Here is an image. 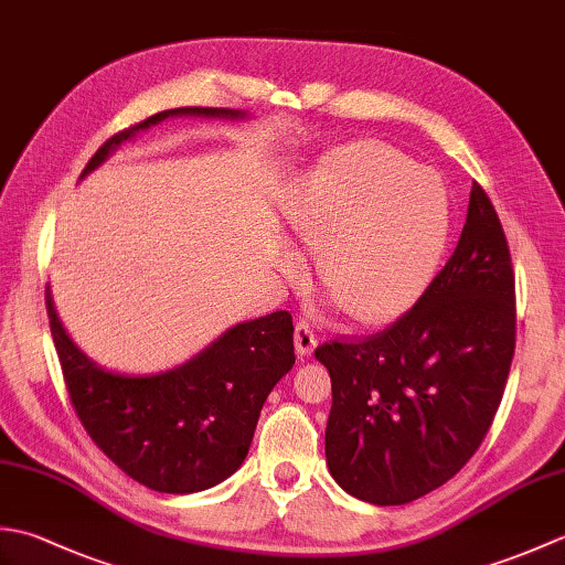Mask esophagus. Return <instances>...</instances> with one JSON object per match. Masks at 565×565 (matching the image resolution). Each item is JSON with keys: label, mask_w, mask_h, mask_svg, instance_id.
<instances>
[{"label": "esophagus", "mask_w": 565, "mask_h": 565, "mask_svg": "<svg viewBox=\"0 0 565 565\" xmlns=\"http://www.w3.org/2000/svg\"><path fill=\"white\" fill-rule=\"evenodd\" d=\"M294 344H296V352L301 356H310L313 350L318 347V338L313 334V328L308 326V322H298L296 332H294Z\"/></svg>", "instance_id": "1"}]
</instances>
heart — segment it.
<instances>
[{
	"label": "heart",
	"instance_id": "obj_1",
	"mask_svg": "<svg viewBox=\"0 0 565 565\" xmlns=\"http://www.w3.org/2000/svg\"><path fill=\"white\" fill-rule=\"evenodd\" d=\"M286 221L303 245L320 249V279L338 303L364 322H388L427 289L447 243L449 206L435 174L362 140L322 154L296 179ZM286 259L298 267L296 255Z\"/></svg>",
	"mask_w": 565,
	"mask_h": 565
}]
</instances>
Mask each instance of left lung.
Segmentation results:
<instances>
[{"label":"left lung","mask_w":565,"mask_h":565,"mask_svg":"<svg viewBox=\"0 0 565 565\" xmlns=\"http://www.w3.org/2000/svg\"><path fill=\"white\" fill-rule=\"evenodd\" d=\"M512 354L508 239L473 184L459 245L423 298L374 338L316 350L332 381L334 481L371 505H405L447 483L493 425Z\"/></svg>","instance_id":"1"}]
</instances>
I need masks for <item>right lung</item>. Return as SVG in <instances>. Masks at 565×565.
Segmentation results:
<instances>
[{
    "label": "right lung",
    "instance_id": "right-lung-1",
    "mask_svg": "<svg viewBox=\"0 0 565 565\" xmlns=\"http://www.w3.org/2000/svg\"><path fill=\"white\" fill-rule=\"evenodd\" d=\"M174 116L247 118L237 109L201 106L160 111L106 140L79 179L126 140ZM45 308L70 401L87 435L126 476L158 493H199L231 478L249 451L264 401L296 364L294 322L286 310L237 322L170 371L121 374L99 366L70 338L51 286Z\"/></svg>",
    "mask_w": 565,
    "mask_h": 565
}]
</instances>
